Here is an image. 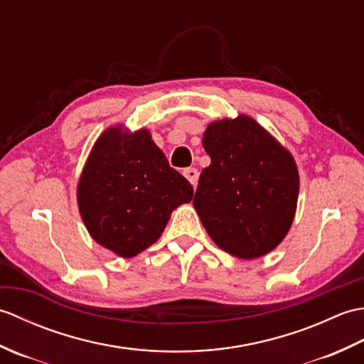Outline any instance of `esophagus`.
I'll use <instances>...</instances> for the list:
<instances>
[{
  "label": "esophagus",
  "mask_w": 364,
  "mask_h": 364,
  "mask_svg": "<svg viewBox=\"0 0 364 364\" xmlns=\"http://www.w3.org/2000/svg\"><path fill=\"white\" fill-rule=\"evenodd\" d=\"M183 175L188 178L192 186H196L197 181H198V172H197V168H194V167L184 168V170H183Z\"/></svg>",
  "instance_id": "obj_1"
}]
</instances>
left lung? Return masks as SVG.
I'll use <instances>...</instances> for the list:
<instances>
[{
  "instance_id": "1",
  "label": "left lung",
  "mask_w": 364,
  "mask_h": 364,
  "mask_svg": "<svg viewBox=\"0 0 364 364\" xmlns=\"http://www.w3.org/2000/svg\"><path fill=\"white\" fill-rule=\"evenodd\" d=\"M211 164L194 208L213 241L242 259L262 257L291 228L299 172L288 150L247 115L214 122L203 134Z\"/></svg>"
}]
</instances>
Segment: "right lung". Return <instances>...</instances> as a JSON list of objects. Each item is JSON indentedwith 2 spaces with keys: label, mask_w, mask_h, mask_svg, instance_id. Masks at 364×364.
<instances>
[{
  "label": "right lung",
  "mask_w": 364,
  "mask_h": 364,
  "mask_svg": "<svg viewBox=\"0 0 364 364\" xmlns=\"http://www.w3.org/2000/svg\"><path fill=\"white\" fill-rule=\"evenodd\" d=\"M192 196L191 183L168 166L145 129L105 131L78 184L80 213L90 236L123 258L156 242L172 211Z\"/></svg>",
  "instance_id": "right-lung-1"
}]
</instances>
